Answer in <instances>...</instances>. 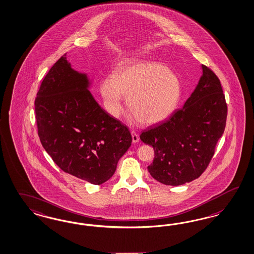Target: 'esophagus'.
<instances>
[{"label": "esophagus", "mask_w": 254, "mask_h": 254, "mask_svg": "<svg viewBox=\"0 0 254 254\" xmlns=\"http://www.w3.org/2000/svg\"><path fill=\"white\" fill-rule=\"evenodd\" d=\"M132 135V141L134 142V143H136V142H138L139 140H140V138H139V135H138V133L136 131H134V130H132L131 131Z\"/></svg>", "instance_id": "1"}]
</instances>
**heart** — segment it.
<instances>
[{
  "label": "heart",
  "mask_w": 254,
  "mask_h": 254,
  "mask_svg": "<svg viewBox=\"0 0 254 254\" xmlns=\"http://www.w3.org/2000/svg\"><path fill=\"white\" fill-rule=\"evenodd\" d=\"M181 82L175 72L157 62H134L120 65L113 78L100 83V94L108 113L118 117L127 97L128 109L146 126L164 121L178 104Z\"/></svg>",
  "instance_id": "obj_1"
}]
</instances>
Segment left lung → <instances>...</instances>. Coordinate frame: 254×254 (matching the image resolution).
<instances>
[{
	"mask_svg": "<svg viewBox=\"0 0 254 254\" xmlns=\"http://www.w3.org/2000/svg\"><path fill=\"white\" fill-rule=\"evenodd\" d=\"M201 71L183 108L140 134L141 141L155 150L148 172L162 184L179 186L201 176L224 132L227 104L220 81L207 66L202 64Z\"/></svg>",
	"mask_w": 254,
	"mask_h": 254,
	"instance_id": "8db88e82",
	"label": "left lung"
}]
</instances>
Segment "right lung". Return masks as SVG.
<instances>
[{"label": "right lung", "instance_id": "obj_1", "mask_svg": "<svg viewBox=\"0 0 254 254\" xmlns=\"http://www.w3.org/2000/svg\"><path fill=\"white\" fill-rule=\"evenodd\" d=\"M65 56L53 64L36 95L38 136L64 173L103 184L130 147L131 134L96 102L87 74L73 69Z\"/></svg>", "mask_w": 254, "mask_h": 254}]
</instances>
